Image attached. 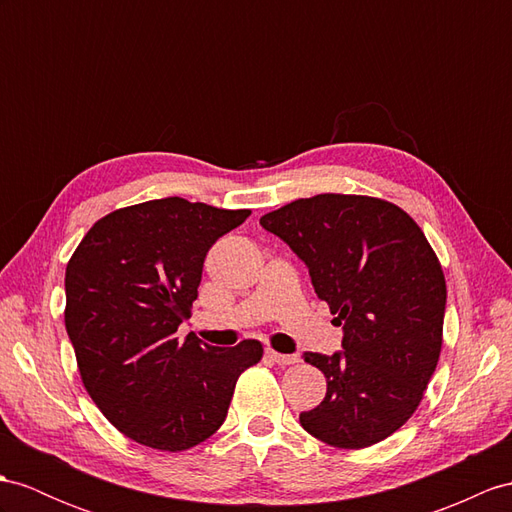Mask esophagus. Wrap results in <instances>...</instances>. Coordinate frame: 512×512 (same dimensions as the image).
<instances>
[{
    "label": "esophagus",
    "instance_id": "esophagus-1",
    "mask_svg": "<svg viewBox=\"0 0 512 512\" xmlns=\"http://www.w3.org/2000/svg\"><path fill=\"white\" fill-rule=\"evenodd\" d=\"M267 356L273 360V363H278V365H295V363H299V356L297 354H280V352L267 350Z\"/></svg>",
    "mask_w": 512,
    "mask_h": 512
}]
</instances>
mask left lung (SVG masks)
Returning <instances> with one entry per match:
<instances>
[{
	"instance_id": "1",
	"label": "left lung",
	"mask_w": 512,
	"mask_h": 512,
	"mask_svg": "<svg viewBox=\"0 0 512 512\" xmlns=\"http://www.w3.org/2000/svg\"><path fill=\"white\" fill-rule=\"evenodd\" d=\"M260 226L304 260L343 326L345 352L304 354L328 391L299 423L341 450L384 441L413 417L441 356L447 289L426 234L386 199L341 193L295 199Z\"/></svg>"
}]
</instances>
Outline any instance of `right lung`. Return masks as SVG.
<instances>
[{
  "mask_svg": "<svg viewBox=\"0 0 512 512\" xmlns=\"http://www.w3.org/2000/svg\"><path fill=\"white\" fill-rule=\"evenodd\" d=\"M252 215L182 197L119 208L93 223L69 258L65 326L86 393L128 439L182 452L226 421L236 380L263 358L260 341H180L204 258Z\"/></svg>",
  "mask_w": 512,
  "mask_h": 512,
  "instance_id": "add662e5",
  "label": "right lung"
}]
</instances>
